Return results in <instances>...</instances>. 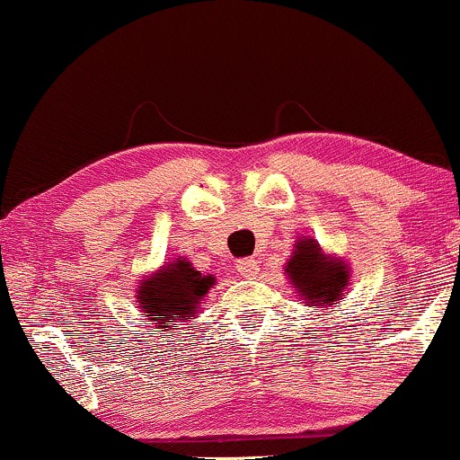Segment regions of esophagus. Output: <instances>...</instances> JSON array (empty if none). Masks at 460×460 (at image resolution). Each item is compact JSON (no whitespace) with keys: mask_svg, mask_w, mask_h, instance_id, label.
Returning a JSON list of instances; mask_svg holds the SVG:
<instances>
[{"mask_svg":"<svg viewBox=\"0 0 460 460\" xmlns=\"http://www.w3.org/2000/svg\"><path fill=\"white\" fill-rule=\"evenodd\" d=\"M236 271H239L243 278L252 279L258 275V261H253V258H241L239 262H236Z\"/></svg>","mask_w":460,"mask_h":460,"instance_id":"1","label":"esophagus"}]
</instances>
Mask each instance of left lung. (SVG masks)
Instances as JSON below:
<instances>
[{"instance_id": "8db88e82", "label": "left lung", "mask_w": 460, "mask_h": 460, "mask_svg": "<svg viewBox=\"0 0 460 460\" xmlns=\"http://www.w3.org/2000/svg\"><path fill=\"white\" fill-rule=\"evenodd\" d=\"M286 273L293 279L296 293L307 305H333L344 293L349 271L342 262L329 261L312 239L296 243L295 256L290 258Z\"/></svg>"}]
</instances>
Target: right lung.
Wrapping results in <instances>:
<instances>
[{"instance_id":"1","label":"right lung","mask_w":460,"mask_h":460,"mask_svg":"<svg viewBox=\"0 0 460 460\" xmlns=\"http://www.w3.org/2000/svg\"><path fill=\"white\" fill-rule=\"evenodd\" d=\"M215 278L202 275L187 261H176L161 269L155 278L144 279L139 286V305L148 321L156 327H172V323L187 321L198 312V304L208 293Z\"/></svg>"}]
</instances>
